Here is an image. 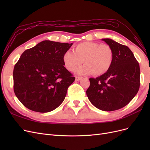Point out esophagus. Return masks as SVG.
<instances>
[{
    "mask_svg": "<svg viewBox=\"0 0 150 150\" xmlns=\"http://www.w3.org/2000/svg\"><path fill=\"white\" fill-rule=\"evenodd\" d=\"M75 79H76V81H80V80L82 79V78H81V77H78V76H76Z\"/></svg>",
    "mask_w": 150,
    "mask_h": 150,
    "instance_id": "34e87169",
    "label": "esophagus"
}]
</instances>
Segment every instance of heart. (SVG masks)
<instances>
[{"mask_svg":"<svg viewBox=\"0 0 150 150\" xmlns=\"http://www.w3.org/2000/svg\"><path fill=\"white\" fill-rule=\"evenodd\" d=\"M66 69L74 71L84 63L85 65L77 71L79 75L96 76L104 74L110 70L113 61L112 48L106 44L83 42L77 44L74 52L66 51L62 57Z\"/></svg>","mask_w":150,"mask_h":150,"instance_id":"1","label":"heart"}]
</instances>
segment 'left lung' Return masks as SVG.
<instances>
[{
    "label": "left lung",
    "instance_id": "1",
    "mask_svg": "<svg viewBox=\"0 0 150 150\" xmlns=\"http://www.w3.org/2000/svg\"><path fill=\"white\" fill-rule=\"evenodd\" d=\"M113 51L111 67L106 73L90 78L86 94L90 102L104 111L126 106L137 94L140 85L138 61L128 47L111 39H102Z\"/></svg>",
    "mask_w": 150,
    "mask_h": 150
}]
</instances>
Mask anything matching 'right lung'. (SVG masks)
I'll return each mask as SVG.
<instances>
[{"label": "right lung", "instance_id": "add662e5", "mask_svg": "<svg viewBox=\"0 0 150 150\" xmlns=\"http://www.w3.org/2000/svg\"><path fill=\"white\" fill-rule=\"evenodd\" d=\"M72 45L44 40L22 54L13 68V91L27 108L47 112L64 100L75 80L62 61Z\"/></svg>", "mask_w": 150, "mask_h": 150}]
</instances>
